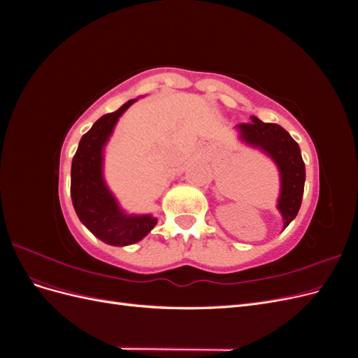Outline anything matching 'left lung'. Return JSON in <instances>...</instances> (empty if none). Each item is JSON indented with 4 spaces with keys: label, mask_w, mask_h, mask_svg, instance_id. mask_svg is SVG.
Returning <instances> with one entry per match:
<instances>
[{
    "label": "left lung",
    "mask_w": 358,
    "mask_h": 358,
    "mask_svg": "<svg viewBox=\"0 0 358 358\" xmlns=\"http://www.w3.org/2000/svg\"><path fill=\"white\" fill-rule=\"evenodd\" d=\"M252 122L239 124L237 129L246 143L263 149L273 158L280 171V196L278 209L282 213L284 229L299 213L306 170L300 148L287 129L278 124H266L252 116Z\"/></svg>",
    "instance_id": "obj_1"
}]
</instances>
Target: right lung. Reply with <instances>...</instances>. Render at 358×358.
Segmentation results:
<instances>
[{"mask_svg": "<svg viewBox=\"0 0 358 358\" xmlns=\"http://www.w3.org/2000/svg\"><path fill=\"white\" fill-rule=\"evenodd\" d=\"M127 101L116 112L107 113L83 134L71 162V200L79 220L100 241L113 245H133L154 229L157 218L150 215L122 213L103 180V148L113 127L129 106Z\"/></svg>", "mask_w": 358, "mask_h": 358, "instance_id": "obj_1", "label": "right lung"}]
</instances>
